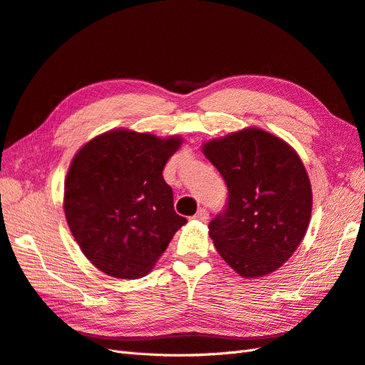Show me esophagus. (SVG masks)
<instances>
[{
	"instance_id": "1",
	"label": "esophagus",
	"mask_w": 365,
	"mask_h": 365,
	"mask_svg": "<svg viewBox=\"0 0 365 365\" xmlns=\"http://www.w3.org/2000/svg\"><path fill=\"white\" fill-rule=\"evenodd\" d=\"M195 220H200V222H206L207 218H210V211L206 210V207H200L199 211H197V214L194 215Z\"/></svg>"
}]
</instances>
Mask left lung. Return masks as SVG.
<instances>
[{
    "label": "left lung",
    "mask_w": 365,
    "mask_h": 365,
    "mask_svg": "<svg viewBox=\"0 0 365 365\" xmlns=\"http://www.w3.org/2000/svg\"><path fill=\"white\" fill-rule=\"evenodd\" d=\"M203 153L227 186L222 212L210 222L217 252L245 278L274 272L304 238L312 188L289 145L258 128L207 142Z\"/></svg>",
    "instance_id": "8db88e82"
}]
</instances>
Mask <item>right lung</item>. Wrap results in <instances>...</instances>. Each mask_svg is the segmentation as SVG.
<instances>
[{"mask_svg":"<svg viewBox=\"0 0 365 365\" xmlns=\"http://www.w3.org/2000/svg\"><path fill=\"white\" fill-rule=\"evenodd\" d=\"M182 139L116 130L82 147L66 180L64 211L81 251L102 272L140 278L186 223L163 166Z\"/></svg>","mask_w":365,"mask_h":365,"instance_id":"add662e5","label":"right lung"}]
</instances>
